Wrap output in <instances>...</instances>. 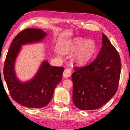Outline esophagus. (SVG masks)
<instances>
[{"mask_svg":"<svg viewBox=\"0 0 130 130\" xmlns=\"http://www.w3.org/2000/svg\"><path fill=\"white\" fill-rule=\"evenodd\" d=\"M71 73H72V71L70 69H66L63 72V76L65 78H68L70 76Z\"/></svg>","mask_w":130,"mask_h":130,"instance_id":"34e87169","label":"esophagus"}]
</instances>
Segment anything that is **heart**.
Here are the masks:
<instances>
[{
	"label": "heart",
	"instance_id": "obj_1",
	"mask_svg": "<svg viewBox=\"0 0 130 130\" xmlns=\"http://www.w3.org/2000/svg\"><path fill=\"white\" fill-rule=\"evenodd\" d=\"M96 50V47L93 41L78 37L69 41L63 51L65 54H72L77 51L74 61L79 65H83L93 57Z\"/></svg>",
	"mask_w": 130,
	"mask_h": 130
}]
</instances>
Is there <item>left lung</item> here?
<instances>
[{
  "mask_svg": "<svg viewBox=\"0 0 130 130\" xmlns=\"http://www.w3.org/2000/svg\"><path fill=\"white\" fill-rule=\"evenodd\" d=\"M74 69L73 101L79 109H98L116 93L121 73L120 57L104 34L96 59L86 66Z\"/></svg>",
  "mask_w": 130,
  "mask_h": 130,
  "instance_id": "left-lung-1",
  "label": "left lung"
}]
</instances>
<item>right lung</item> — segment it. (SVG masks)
<instances>
[{"label":"right lung","instance_id":"obj_1","mask_svg":"<svg viewBox=\"0 0 130 130\" xmlns=\"http://www.w3.org/2000/svg\"><path fill=\"white\" fill-rule=\"evenodd\" d=\"M47 35L40 29L23 30L12 41L5 60L3 74L10 95L14 101L26 108H40L47 105L62 79L64 68L51 66L47 60L42 62L37 73L29 80L21 82L16 74L15 61L22 45L42 41Z\"/></svg>","mask_w":130,"mask_h":130}]
</instances>
